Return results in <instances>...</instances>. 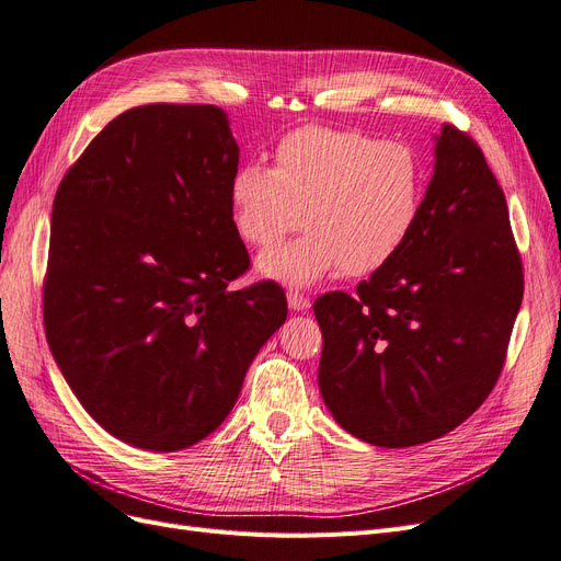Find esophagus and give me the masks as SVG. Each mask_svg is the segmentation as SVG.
Here are the masks:
<instances>
[{
  "label": "esophagus",
  "instance_id": "1",
  "mask_svg": "<svg viewBox=\"0 0 561 561\" xmlns=\"http://www.w3.org/2000/svg\"><path fill=\"white\" fill-rule=\"evenodd\" d=\"M287 301H290V307L295 309V311H307L309 307H311V299L304 295V293H299V290H290L287 293Z\"/></svg>",
  "mask_w": 561,
  "mask_h": 561
}]
</instances>
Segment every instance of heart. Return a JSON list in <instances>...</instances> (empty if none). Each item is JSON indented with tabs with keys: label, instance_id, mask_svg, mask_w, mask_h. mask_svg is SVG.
<instances>
[{
	"label": "heart",
	"instance_id": "heart-1",
	"mask_svg": "<svg viewBox=\"0 0 561 561\" xmlns=\"http://www.w3.org/2000/svg\"><path fill=\"white\" fill-rule=\"evenodd\" d=\"M426 198V173L412 147L367 133L301 126L278 140L274 165L245 163L229 180V215L254 250L295 243L260 260L268 278L309 285L344 268L371 276L412 239Z\"/></svg>",
	"mask_w": 561,
	"mask_h": 561
}]
</instances>
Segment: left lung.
I'll return each instance as SVG.
<instances>
[{
  "instance_id": "left-lung-1",
  "label": "left lung",
  "mask_w": 561,
  "mask_h": 561,
  "mask_svg": "<svg viewBox=\"0 0 561 561\" xmlns=\"http://www.w3.org/2000/svg\"><path fill=\"white\" fill-rule=\"evenodd\" d=\"M421 219L355 295L313 301L320 393L369 445L431 443L494 390L524 295L505 194L480 145L445 124Z\"/></svg>"
}]
</instances>
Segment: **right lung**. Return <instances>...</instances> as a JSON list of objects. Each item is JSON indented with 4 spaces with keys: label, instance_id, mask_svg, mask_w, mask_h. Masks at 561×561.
<instances>
[{
    "label": "right lung",
    "instance_id": "right-lung-1",
    "mask_svg": "<svg viewBox=\"0 0 561 561\" xmlns=\"http://www.w3.org/2000/svg\"><path fill=\"white\" fill-rule=\"evenodd\" d=\"M239 145L215 105L133 107L58 184L44 330L75 396L124 443L178 451L227 419L245 371L287 318L250 268L229 215Z\"/></svg>",
    "mask_w": 561,
    "mask_h": 561
}]
</instances>
